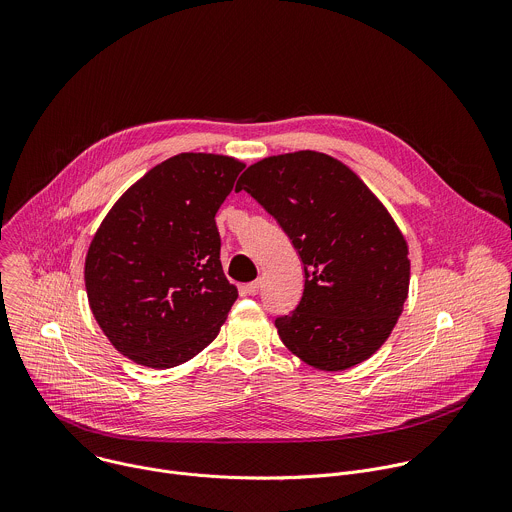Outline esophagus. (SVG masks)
<instances>
[{"mask_svg":"<svg viewBox=\"0 0 512 512\" xmlns=\"http://www.w3.org/2000/svg\"><path fill=\"white\" fill-rule=\"evenodd\" d=\"M259 289H261V281H259V279H255V281H251V283L245 285V291H247L249 296H257Z\"/></svg>","mask_w":512,"mask_h":512,"instance_id":"1","label":"esophagus"}]
</instances>
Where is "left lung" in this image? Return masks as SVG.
<instances>
[{"mask_svg": "<svg viewBox=\"0 0 512 512\" xmlns=\"http://www.w3.org/2000/svg\"><path fill=\"white\" fill-rule=\"evenodd\" d=\"M283 229L304 263V294L275 318L310 367L346 371L389 338L409 291L407 243L379 198L342 162L294 152L249 166L237 182Z\"/></svg>", "mask_w": 512, "mask_h": 512, "instance_id": "obj_1", "label": "left lung"}]
</instances>
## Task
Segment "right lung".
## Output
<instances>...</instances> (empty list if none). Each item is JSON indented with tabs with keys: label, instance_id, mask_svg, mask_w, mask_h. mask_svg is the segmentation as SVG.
Returning a JSON list of instances; mask_svg holds the SVG:
<instances>
[{
	"label": "right lung",
	"instance_id": "add662e5",
	"mask_svg": "<svg viewBox=\"0 0 512 512\" xmlns=\"http://www.w3.org/2000/svg\"><path fill=\"white\" fill-rule=\"evenodd\" d=\"M243 168L227 156L178 154L103 218L85 261L89 306L133 362L178 367L225 324L239 294L223 273L214 216Z\"/></svg>",
	"mask_w": 512,
	"mask_h": 512
}]
</instances>
